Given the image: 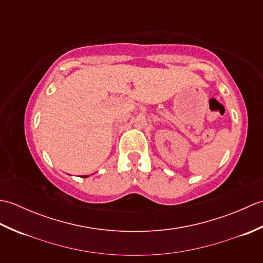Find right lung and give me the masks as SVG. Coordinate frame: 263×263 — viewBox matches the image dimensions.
I'll list each match as a JSON object with an SVG mask.
<instances>
[{"mask_svg":"<svg viewBox=\"0 0 263 263\" xmlns=\"http://www.w3.org/2000/svg\"><path fill=\"white\" fill-rule=\"evenodd\" d=\"M82 177H88V175H85V176H82Z\"/></svg>","mask_w":263,"mask_h":263,"instance_id":"obj_1","label":"right lung"}]
</instances>
